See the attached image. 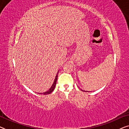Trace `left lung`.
Masks as SVG:
<instances>
[{
  "label": "left lung",
  "mask_w": 129,
  "mask_h": 129,
  "mask_svg": "<svg viewBox=\"0 0 129 129\" xmlns=\"http://www.w3.org/2000/svg\"><path fill=\"white\" fill-rule=\"evenodd\" d=\"M82 91H83V90H82Z\"/></svg>",
  "instance_id": "8db88e82"
}]
</instances>
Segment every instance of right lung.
<instances>
[{
	"label": "right lung",
	"instance_id": "1",
	"mask_svg": "<svg viewBox=\"0 0 129 129\" xmlns=\"http://www.w3.org/2000/svg\"><path fill=\"white\" fill-rule=\"evenodd\" d=\"M57 76H58V72H57V75H56V76L55 79H54L53 83L52 86H51V87L50 88V89H49V90L48 91H46V92H44V93H39V94H45V95L50 94V93H52V91L54 90V88H55V86H56V82H57Z\"/></svg>",
	"mask_w": 129,
	"mask_h": 129
}]
</instances>
